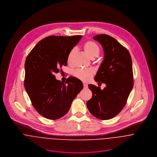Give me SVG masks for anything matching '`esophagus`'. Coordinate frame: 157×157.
I'll list each match as a JSON object with an SVG mask.
<instances>
[{
	"mask_svg": "<svg viewBox=\"0 0 157 157\" xmlns=\"http://www.w3.org/2000/svg\"><path fill=\"white\" fill-rule=\"evenodd\" d=\"M83 88H84V89L88 88V85H87L86 84H85V83H83Z\"/></svg>",
	"mask_w": 157,
	"mask_h": 157,
	"instance_id": "obj_1",
	"label": "esophagus"
}]
</instances>
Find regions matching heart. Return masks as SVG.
I'll use <instances>...</instances> for the list:
<instances>
[{
	"label": "heart",
	"mask_w": 157,
	"mask_h": 157,
	"mask_svg": "<svg viewBox=\"0 0 157 157\" xmlns=\"http://www.w3.org/2000/svg\"><path fill=\"white\" fill-rule=\"evenodd\" d=\"M84 49L90 58L94 59L98 56L100 49L99 46L97 43L93 41H88L83 46ZM75 52V48H72L69 52L67 57V63H70L72 60V58L74 55ZM94 71L91 69H77L74 71L73 75L77 78L80 80L81 81L88 82H89L92 76L94 75Z\"/></svg>",
	"instance_id": "obj_1"
}]
</instances>
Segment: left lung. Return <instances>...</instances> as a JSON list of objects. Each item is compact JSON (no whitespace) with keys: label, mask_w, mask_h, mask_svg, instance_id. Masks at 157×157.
<instances>
[{"label":"left lung","mask_w":157,"mask_h":157,"mask_svg":"<svg viewBox=\"0 0 157 157\" xmlns=\"http://www.w3.org/2000/svg\"><path fill=\"white\" fill-rule=\"evenodd\" d=\"M93 39L101 44L105 51V59L95 80L98 85L102 82L106 86L101 90L99 86L89 85L92 97L86 105L95 117L109 120L123 109L133 88L132 59L128 50L111 36L99 34Z\"/></svg>","instance_id":"1"}]
</instances>
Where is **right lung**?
Instances as JSON below:
<instances>
[{"label":"right lung","mask_w":157,"mask_h":157,"mask_svg":"<svg viewBox=\"0 0 157 157\" xmlns=\"http://www.w3.org/2000/svg\"><path fill=\"white\" fill-rule=\"evenodd\" d=\"M82 37H46L26 57L25 88L34 109L46 118L57 120L64 116L83 89L82 82L77 78L69 77L63 83L54 75L67 66L69 52Z\"/></svg>","instance_id":"add662e5"}]
</instances>
